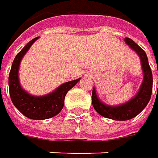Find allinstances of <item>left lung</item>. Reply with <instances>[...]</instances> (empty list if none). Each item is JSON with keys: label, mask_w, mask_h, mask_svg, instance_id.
Masks as SVG:
<instances>
[{"label": "left lung", "mask_w": 158, "mask_h": 158, "mask_svg": "<svg viewBox=\"0 0 158 158\" xmlns=\"http://www.w3.org/2000/svg\"><path fill=\"white\" fill-rule=\"evenodd\" d=\"M124 40L131 47V49H133L139 56V59H140L141 61L144 77L137 94L132 99L125 102L124 104L118 106H110L104 104L99 100L97 96L95 88H93L92 92L93 107L100 116L120 121L129 120L136 117L147 106L152 96V91H153V74H152V70L149 65L148 58L145 51L140 46H138L133 40L125 38Z\"/></svg>", "instance_id": "8db88e82"}]
</instances>
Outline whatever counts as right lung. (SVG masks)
Listing matches in <instances>:
<instances>
[{"label":"right lung","instance_id":"obj_1","mask_svg":"<svg viewBox=\"0 0 158 158\" xmlns=\"http://www.w3.org/2000/svg\"><path fill=\"white\" fill-rule=\"evenodd\" d=\"M38 40V38L30 40L28 44L17 54L15 57L11 70L8 77V85H9V94L11 100L14 106L19 110L23 116L31 119H47L51 118L62 110L64 105V98L68 91L73 88L81 78L75 81L65 82L58 87L54 92L41 96L35 97L28 94L24 91L19 81V67L23 57L31 45Z\"/></svg>","mask_w":158,"mask_h":158}]
</instances>
